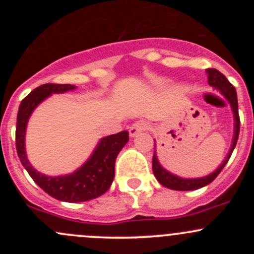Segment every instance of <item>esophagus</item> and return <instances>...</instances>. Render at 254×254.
<instances>
[{
  "instance_id": "esophagus-1",
  "label": "esophagus",
  "mask_w": 254,
  "mask_h": 254,
  "mask_svg": "<svg viewBox=\"0 0 254 254\" xmlns=\"http://www.w3.org/2000/svg\"><path fill=\"white\" fill-rule=\"evenodd\" d=\"M148 127V124L146 122H142V120H140V122H136L134 123V124L130 127L129 129V135L131 137L136 136L137 134H140V132L143 131V130H146Z\"/></svg>"
}]
</instances>
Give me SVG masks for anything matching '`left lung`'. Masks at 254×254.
<instances>
[{
    "label": "left lung",
    "instance_id": "obj_1",
    "mask_svg": "<svg viewBox=\"0 0 254 254\" xmlns=\"http://www.w3.org/2000/svg\"><path fill=\"white\" fill-rule=\"evenodd\" d=\"M206 75L207 83H209L210 86L214 87L216 91H219L220 93L227 99V102L230 103V107H231V111L234 113V137H232L231 147H230L229 153H227V156L225 157V160L222 161L221 165H220L212 173H210V175H207L205 177H199V178H183V177L173 175V173H171L170 171H167L166 168H163L162 166H161L160 161H158L157 158V153H156L155 142V153H153L152 157L153 175H155L156 179H157L163 187L173 189V190H195V189L203 188V187L211 183V182L219 176V173L221 172L222 168L226 166L227 161L231 157L232 151H234L235 146H236L237 143L238 134H240V117H238L236 89H235V87L230 83L229 79L225 77L220 71H217L216 68H207ZM153 141H155V140H153Z\"/></svg>",
    "mask_w": 254,
    "mask_h": 254
}]
</instances>
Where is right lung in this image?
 <instances>
[{
    "label": "right lung",
    "mask_w": 254,
    "mask_h": 254,
    "mask_svg": "<svg viewBox=\"0 0 254 254\" xmlns=\"http://www.w3.org/2000/svg\"><path fill=\"white\" fill-rule=\"evenodd\" d=\"M73 84L47 83L30 92L22 102L17 114L16 147L18 157L33 181L53 198L66 203H81L98 198L111 188L114 179L115 160L125 143L129 141L127 131L102 137L88 160L73 171L63 176H47L38 172L29 162L25 151V131L28 120L34 109L51 94L73 91Z\"/></svg>",
    "instance_id": "1"
}]
</instances>
